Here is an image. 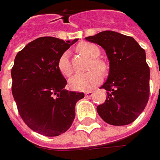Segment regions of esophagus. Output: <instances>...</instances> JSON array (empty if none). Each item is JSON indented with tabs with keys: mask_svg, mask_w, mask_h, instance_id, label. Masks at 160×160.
I'll use <instances>...</instances> for the list:
<instances>
[{
	"mask_svg": "<svg viewBox=\"0 0 160 160\" xmlns=\"http://www.w3.org/2000/svg\"><path fill=\"white\" fill-rule=\"evenodd\" d=\"M85 97H91V96L93 95V92L92 91H88V92H85Z\"/></svg>",
	"mask_w": 160,
	"mask_h": 160,
	"instance_id": "1",
	"label": "esophagus"
}]
</instances>
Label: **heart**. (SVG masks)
Returning <instances> with one entry per match:
<instances>
[{
	"label": "heart",
	"instance_id": "1",
	"mask_svg": "<svg viewBox=\"0 0 160 160\" xmlns=\"http://www.w3.org/2000/svg\"><path fill=\"white\" fill-rule=\"evenodd\" d=\"M78 51L85 54L91 58H96L100 55V50L98 47L90 43L83 42L78 45ZM92 64L97 68H102V64L96 60H92ZM58 68L59 72L64 77H69L72 74V67L69 62V52H65L59 57L58 61ZM102 77V74L97 70H92L84 73V74H77L71 77L68 81V85L71 89L77 92H85L91 90L98 83H101Z\"/></svg>",
	"mask_w": 160,
	"mask_h": 160
}]
</instances>
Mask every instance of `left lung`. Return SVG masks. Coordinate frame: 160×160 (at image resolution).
Masks as SVG:
<instances>
[{
	"instance_id": "left-lung-1",
	"label": "left lung",
	"mask_w": 160,
	"mask_h": 160,
	"mask_svg": "<svg viewBox=\"0 0 160 160\" xmlns=\"http://www.w3.org/2000/svg\"><path fill=\"white\" fill-rule=\"evenodd\" d=\"M85 40L102 46L109 61L105 102L97 112L106 123L126 126L143 111L150 95V68L145 51L131 36L103 31Z\"/></svg>"
}]
</instances>
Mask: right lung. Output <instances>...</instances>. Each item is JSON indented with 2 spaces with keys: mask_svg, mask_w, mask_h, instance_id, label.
<instances>
[{
  "mask_svg": "<svg viewBox=\"0 0 160 160\" xmlns=\"http://www.w3.org/2000/svg\"><path fill=\"white\" fill-rule=\"evenodd\" d=\"M76 42L40 37L16 55L11 89L18 112L29 128L45 136L69 129L76 103L84 97L83 92L65 89L67 80L58 68L59 57Z\"/></svg>",
  "mask_w": 160,
  "mask_h": 160,
  "instance_id": "1",
  "label": "right lung"
}]
</instances>
